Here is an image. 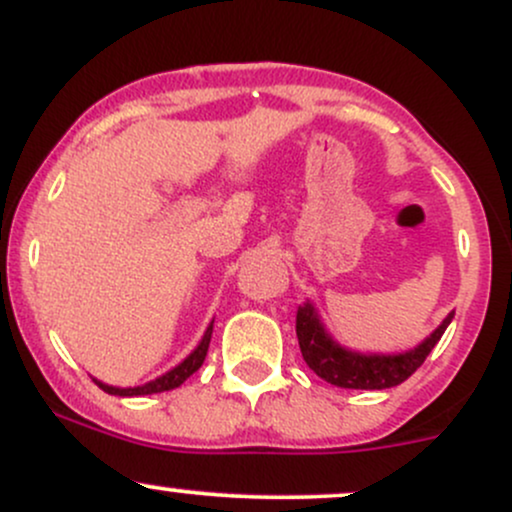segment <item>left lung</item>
I'll return each instance as SVG.
<instances>
[{
  "label": "left lung",
  "mask_w": 512,
  "mask_h": 512,
  "mask_svg": "<svg viewBox=\"0 0 512 512\" xmlns=\"http://www.w3.org/2000/svg\"><path fill=\"white\" fill-rule=\"evenodd\" d=\"M450 320L452 313L445 317L443 325L424 344L399 356H363L342 349L337 342H332L330 334L320 325L315 308L310 303L298 308L296 334L298 344H301L303 361L322 380H327L330 385L346 387V390H385V387L404 383L426 361L433 346L443 337Z\"/></svg>",
  "instance_id": "8db88e82"
}]
</instances>
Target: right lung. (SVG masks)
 I'll list each match as a JSON object with an SVG mask.
<instances>
[{
  "mask_svg": "<svg viewBox=\"0 0 512 512\" xmlns=\"http://www.w3.org/2000/svg\"><path fill=\"white\" fill-rule=\"evenodd\" d=\"M211 330H214V325L207 327V332H204L202 342L195 351H192L190 356L185 358V361L180 363V366H175L173 370H168L166 375H161V378L151 380V383H146L142 387H127V390H120V387H110V385H103L98 383L96 385L101 387L103 392H108V395H120V397H139V395H154V392H166V390H173V387H180L185 383L187 378H190L192 373H197L199 366L204 363V358H207V351H209V342H211Z\"/></svg>",
  "mask_w": 512,
  "mask_h": 512,
  "instance_id": "right-lung-1",
  "label": "right lung"
}]
</instances>
